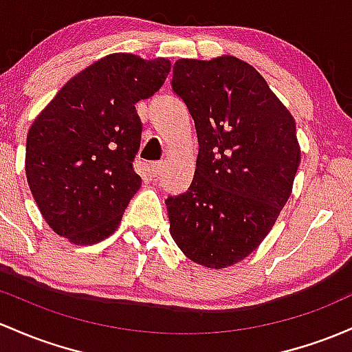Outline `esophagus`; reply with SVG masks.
Segmentation results:
<instances>
[{
  "label": "esophagus",
  "mask_w": 352,
  "mask_h": 352,
  "mask_svg": "<svg viewBox=\"0 0 352 352\" xmlns=\"http://www.w3.org/2000/svg\"><path fill=\"white\" fill-rule=\"evenodd\" d=\"M148 170H150V173H152L153 177H157L158 173H160V170H162V162H150Z\"/></svg>",
  "instance_id": "1"
}]
</instances>
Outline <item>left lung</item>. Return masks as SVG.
<instances>
[{"label":"left lung","instance_id":"left-lung-1","mask_svg":"<svg viewBox=\"0 0 352 352\" xmlns=\"http://www.w3.org/2000/svg\"><path fill=\"white\" fill-rule=\"evenodd\" d=\"M172 90L194 118L199 155L190 187L165 200L170 234L190 261L223 269L257 249L291 197L296 122L235 56L179 60Z\"/></svg>","mask_w":352,"mask_h":352}]
</instances>
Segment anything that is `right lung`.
I'll return each instance as SVG.
<instances>
[{
	"label": "right lung",
	"mask_w": 352,
	"mask_h": 352,
	"mask_svg": "<svg viewBox=\"0 0 352 352\" xmlns=\"http://www.w3.org/2000/svg\"><path fill=\"white\" fill-rule=\"evenodd\" d=\"M168 72L165 58L113 53L73 76L34 120L26 180L58 235L88 245L117 230L142 184L133 170L142 138L135 103L155 94Z\"/></svg>",
	"instance_id": "1"
}]
</instances>
